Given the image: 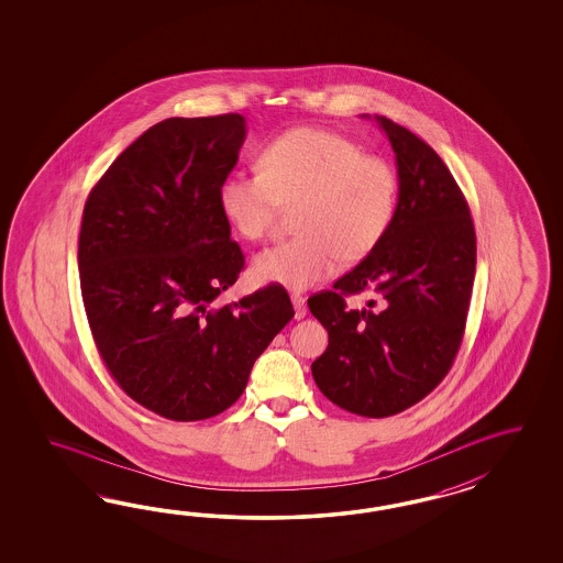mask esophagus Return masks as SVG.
Masks as SVG:
<instances>
[{
    "label": "esophagus",
    "instance_id": "esophagus-1",
    "mask_svg": "<svg viewBox=\"0 0 563 563\" xmlns=\"http://www.w3.org/2000/svg\"><path fill=\"white\" fill-rule=\"evenodd\" d=\"M290 301H292V307H295V318H297V320H303L307 316L306 297H301V295H290Z\"/></svg>",
    "mask_w": 563,
    "mask_h": 563
}]
</instances>
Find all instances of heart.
Instances as JSON below:
<instances>
[{
	"label": "heart",
	"instance_id": "heart-1",
	"mask_svg": "<svg viewBox=\"0 0 563 563\" xmlns=\"http://www.w3.org/2000/svg\"><path fill=\"white\" fill-rule=\"evenodd\" d=\"M260 170L229 173L219 186V208L239 238L262 239L280 208L295 206V238L254 260L260 283L306 290L357 264L386 238L398 206L393 165L365 154L357 142L320 128L273 137L257 156Z\"/></svg>",
	"mask_w": 563,
	"mask_h": 563
}]
</instances>
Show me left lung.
Returning a JSON list of instances; mask_svg holds the SVG:
<instances>
[{"label": "left lung", "instance_id": "8db88e82", "mask_svg": "<svg viewBox=\"0 0 563 563\" xmlns=\"http://www.w3.org/2000/svg\"><path fill=\"white\" fill-rule=\"evenodd\" d=\"M369 118V115H365ZM396 154L398 206L382 243L349 274L307 299L328 330L311 374L328 400L361 417L417 405L450 372L475 280L477 238L459 184L407 128L375 115ZM372 289L380 307L343 297Z\"/></svg>", "mask_w": 563, "mask_h": 563}]
</instances>
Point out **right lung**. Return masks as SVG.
I'll use <instances>...</instances> for the list:
<instances>
[{
  "mask_svg": "<svg viewBox=\"0 0 563 563\" xmlns=\"http://www.w3.org/2000/svg\"><path fill=\"white\" fill-rule=\"evenodd\" d=\"M245 134L239 113L161 121L86 200L78 268L97 349L123 393L173 421L229 409L295 316L280 285L219 301L245 264L219 208Z\"/></svg>",
  "mask_w": 563,
  "mask_h": 563,
  "instance_id": "add662e5",
  "label": "right lung"
}]
</instances>
